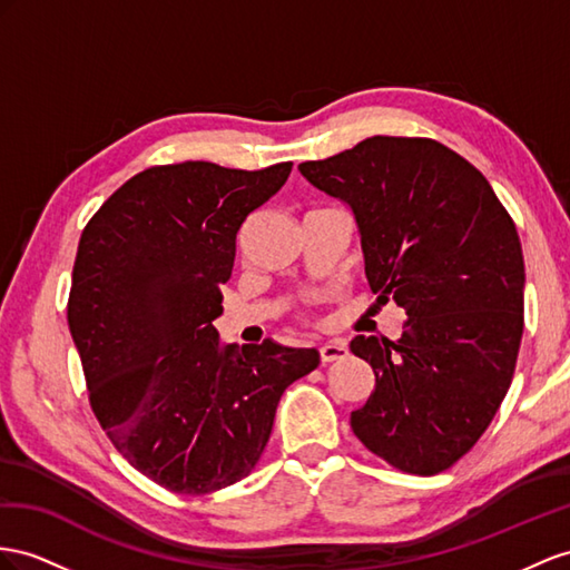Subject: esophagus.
<instances>
[{"label": "esophagus", "instance_id": "obj_1", "mask_svg": "<svg viewBox=\"0 0 570 570\" xmlns=\"http://www.w3.org/2000/svg\"><path fill=\"white\" fill-rule=\"evenodd\" d=\"M346 354H348V348H346V344L340 342V340H332V342H325L323 346H320V358H323V363L344 358Z\"/></svg>", "mask_w": 570, "mask_h": 570}]
</instances>
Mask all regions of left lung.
Returning <instances> with one entry per match:
<instances>
[{
	"label": "left lung",
	"instance_id": "1",
	"mask_svg": "<svg viewBox=\"0 0 570 570\" xmlns=\"http://www.w3.org/2000/svg\"><path fill=\"white\" fill-rule=\"evenodd\" d=\"M298 170L352 209L371 291L410 317L397 342L348 344L375 373L352 429L397 470L443 472L513 381L524 305L513 218L470 160L433 139L368 137Z\"/></svg>",
	"mask_w": 570,
	"mask_h": 570
}]
</instances>
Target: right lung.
Here are the masks:
<instances>
[{
	"mask_svg": "<svg viewBox=\"0 0 570 570\" xmlns=\"http://www.w3.org/2000/svg\"><path fill=\"white\" fill-rule=\"evenodd\" d=\"M291 168H146L81 233L67 323L91 410L120 455L175 493L250 474L284 390L320 363L272 340L222 344L214 327L238 230Z\"/></svg>",
	"mask_w": 570,
	"mask_h": 570,
	"instance_id": "obj_1",
	"label": "right lung"
}]
</instances>
